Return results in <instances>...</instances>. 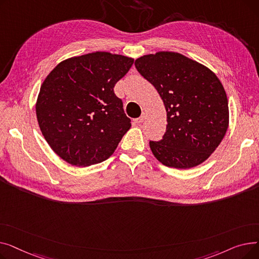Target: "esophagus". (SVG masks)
Listing matches in <instances>:
<instances>
[{
	"instance_id": "obj_1",
	"label": "esophagus",
	"mask_w": 259,
	"mask_h": 259,
	"mask_svg": "<svg viewBox=\"0 0 259 259\" xmlns=\"http://www.w3.org/2000/svg\"><path fill=\"white\" fill-rule=\"evenodd\" d=\"M145 118H146V112H143V113H142V115H141V117H139V118H135V119H134V122H135V124L140 125V124H142V122L145 120Z\"/></svg>"
}]
</instances>
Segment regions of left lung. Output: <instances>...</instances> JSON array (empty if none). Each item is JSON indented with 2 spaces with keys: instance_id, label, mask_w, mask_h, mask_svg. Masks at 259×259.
Listing matches in <instances>:
<instances>
[{
  "instance_id": "8db88e82",
  "label": "left lung",
  "mask_w": 259,
  "mask_h": 259,
  "mask_svg": "<svg viewBox=\"0 0 259 259\" xmlns=\"http://www.w3.org/2000/svg\"><path fill=\"white\" fill-rule=\"evenodd\" d=\"M157 90L167 112L166 133L150 149L162 165L190 169L220 146L229 127L228 98L205 65L174 51L145 54L134 63Z\"/></svg>"
}]
</instances>
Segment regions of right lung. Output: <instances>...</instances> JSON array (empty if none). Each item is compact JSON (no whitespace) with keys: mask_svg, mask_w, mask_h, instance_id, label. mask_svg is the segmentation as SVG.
<instances>
[{"mask_svg":"<svg viewBox=\"0 0 259 259\" xmlns=\"http://www.w3.org/2000/svg\"><path fill=\"white\" fill-rule=\"evenodd\" d=\"M133 59L95 51L66 59L40 86L35 113L46 142L63 160L87 167L110 157L130 118L113 87Z\"/></svg>","mask_w":259,"mask_h":259,"instance_id":"1","label":"right lung"}]
</instances>
